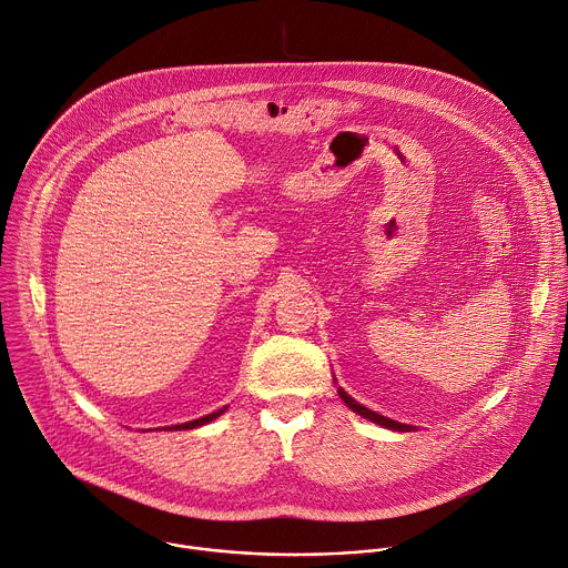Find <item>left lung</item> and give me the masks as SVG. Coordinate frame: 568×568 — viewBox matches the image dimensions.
<instances>
[{
  "instance_id": "1",
  "label": "left lung",
  "mask_w": 568,
  "mask_h": 568,
  "mask_svg": "<svg viewBox=\"0 0 568 568\" xmlns=\"http://www.w3.org/2000/svg\"><path fill=\"white\" fill-rule=\"evenodd\" d=\"M339 393V397L348 404V407L355 412V414H359L362 418H368V420H373L375 425H382V427H388V429H395V432H409L412 427L409 425H402V423H395V420H390V418H384V416H379V414H375V412H371V409H366V407H362L359 402H355L344 388H339L337 390Z\"/></svg>"
}]
</instances>
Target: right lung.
Listing matches in <instances>:
<instances>
[{
  "instance_id": "right-lung-1",
  "label": "right lung",
  "mask_w": 568,
  "mask_h": 568,
  "mask_svg": "<svg viewBox=\"0 0 568 568\" xmlns=\"http://www.w3.org/2000/svg\"><path fill=\"white\" fill-rule=\"evenodd\" d=\"M224 412H226V407H222V409H217V412H213V414H209V416H204V418H197V420H191V423H184V425H175V427H171V429H195V427H202V425L215 420V418L222 416Z\"/></svg>"
}]
</instances>
